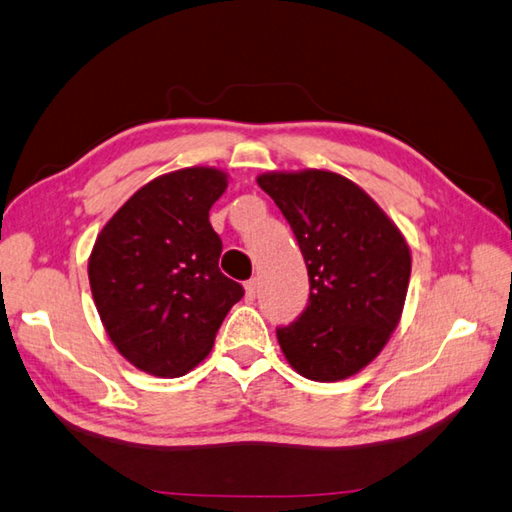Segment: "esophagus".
Returning <instances> with one entry per match:
<instances>
[{"mask_svg": "<svg viewBox=\"0 0 512 512\" xmlns=\"http://www.w3.org/2000/svg\"><path fill=\"white\" fill-rule=\"evenodd\" d=\"M257 288H259L257 279H248V282H246V297L250 299V302H253V299L257 297Z\"/></svg>", "mask_w": 512, "mask_h": 512, "instance_id": "34e87169", "label": "esophagus"}]
</instances>
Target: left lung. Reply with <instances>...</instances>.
<instances>
[{
    "mask_svg": "<svg viewBox=\"0 0 512 512\" xmlns=\"http://www.w3.org/2000/svg\"><path fill=\"white\" fill-rule=\"evenodd\" d=\"M273 197L308 268V304L277 328L288 364L315 382H337L373 362L402 315L410 250L397 226L350 179L328 170L268 173Z\"/></svg>",
    "mask_w": 512,
    "mask_h": 512,
    "instance_id": "8db88e82",
    "label": "left lung"
}]
</instances>
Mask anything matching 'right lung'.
I'll return each mask as SVG.
<instances>
[{
	"instance_id": "right-lung-1",
	"label": "right lung",
	"mask_w": 512,
	"mask_h": 512,
	"mask_svg": "<svg viewBox=\"0 0 512 512\" xmlns=\"http://www.w3.org/2000/svg\"><path fill=\"white\" fill-rule=\"evenodd\" d=\"M226 190L217 168H184L139 188L99 233L88 262L95 306L119 353L179 377L213 348L242 284L219 270L208 210Z\"/></svg>"
}]
</instances>
